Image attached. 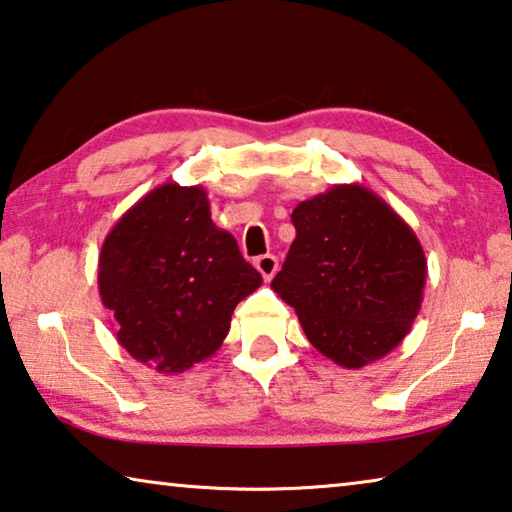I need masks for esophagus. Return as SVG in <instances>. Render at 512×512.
I'll return each instance as SVG.
<instances>
[{"label":"esophagus","mask_w":512,"mask_h":512,"mask_svg":"<svg viewBox=\"0 0 512 512\" xmlns=\"http://www.w3.org/2000/svg\"><path fill=\"white\" fill-rule=\"evenodd\" d=\"M255 269L262 273V278L269 282L273 275H275V271H278V257L275 255H259V257H255Z\"/></svg>","instance_id":"obj_1"}]
</instances>
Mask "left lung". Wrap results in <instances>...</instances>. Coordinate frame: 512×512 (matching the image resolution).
<instances>
[{"instance_id":"left-lung-1","label":"left lung","mask_w":512,"mask_h":512,"mask_svg":"<svg viewBox=\"0 0 512 512\" xmlns=\"http://www.w3.org/2000/svg\"><path fill=\"white\" fill-rule=\"evenodd\" d=\"M296 239L271 289L316 351L360 369L399 346L417 319L426 255L412 227L360 184H335L291 214Z\"/></svg>"}]
</instances>
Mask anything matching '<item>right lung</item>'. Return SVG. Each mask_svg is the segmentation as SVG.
<instances>
[{
    "instance_id": "add662e5",
    "label": "right lung",
    "mask_w": 512,
    "mask_h": 512,
    "mask_svg": "<svg viewBox=\"0 0 512 512\" xmlns=\"http://www.w3.org/2000/svg\"><path fill=\"white\" fill-rule=\"evenodd\" d=\"M262 285L216 227L202 186L166 182L127 209L100 250L97 287L134 360L180 373L212 358L232 312Z\"/></svg>"
}]
</instances>
